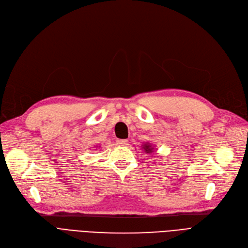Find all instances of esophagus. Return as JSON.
I'll return each instance as SVG.
<instances>
[{"label":"esophagus","mask_w":248,"mask_h":248,"mask_svg":"<svg viewBox=\"0 0 248 248\" xmlns=\"http://www.w3.org/2000/svg\"><path fill=\"white\" fill-rule=\"evenodd\" d=\"M127 143H128V140H126V139L117 140V144L119 146H125V145H127Z\"/></svg>","instance_id":"34e87169"}]
</instances>
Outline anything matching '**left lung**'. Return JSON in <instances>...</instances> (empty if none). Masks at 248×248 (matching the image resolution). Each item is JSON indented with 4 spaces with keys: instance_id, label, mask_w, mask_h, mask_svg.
<instances>
[{
    "instance_id": "left-lung-1",
    "label": "left lung",
    "mask_w": 248,
    "mask_h": 248,
    "mask_svg": "<svg viewBox=\"0 0 248 248\" xmlns=\"http://www.w3.org/2000/svg\"><path fill=\"white\" fill-rule=\"evenodd\" d=\"M143 148H144L145 152H147V153H149V152H153V148L151 147V145H150L149 143L144 144V145H143Z\"/></svg>"
}]
</instances>
